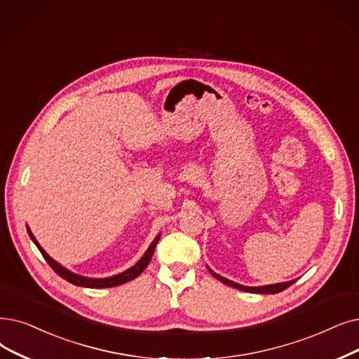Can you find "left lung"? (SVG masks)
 Instances as JSON below:
<instances>
[{"mask_svg": "<svg viewBox=\"0 0 359 359\" xmlns=\"http://www.w3.org/2000/svg\"><path fill=\"white\" fill-rule=\"evenodd\" d=\"M208 270H210V273L217 278V280H220L222 283H224V285H227V286H230V287H235V289H239V290H243V292H249V293H270V294H274V293H278V292H282V290H285V289H287L289 286H292L296 280H290V282H283V283H276V285H266V286H243V285H239V283H236V282H231V280H229V278H226V277H223V276H220V274H217V273H214L210 267H208Z\"/></svg>", "mask_w": 359, "mask_h": 359, "instance_id": "8db88e82", "label": "left lung"}]
</instances>
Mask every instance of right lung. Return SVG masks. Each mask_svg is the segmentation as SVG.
Masks as SVG:
<instances>
[{
	"label": "right lung",
	"instance_id": "obj_1",
	"mask_svg": "<svg viewBox=\"0 0 359 359\" xmlns=\"http://www.w3.org/2000/svg\"><path fill=\"white\" fill-rule=\"evenodd\" d=\"M26 229H27V233H29L30 239H32V241H34V243L38 246V249L41 251L42 257L46 259V262L50 264L51 269H53V270H54L60 277H63L65 280H67V282H69V283H72V285L82 286V287H92V289L114 287V286H120V285H123V283L130 282V280L136 278L139 274H141V273L147 269V266H148L149 261H151V258H152V255H154L155 246H157V243H158V241H160V236H161V233H158L157 238H155V239L152 241V243L149 245V248H148L147 251H145L144 257H142L141 259H139V261L135 264L133 267L128 269L126 271H123V273H120V274L111 276V277L95 278V277H85V276H81V274H76V273H73V271L67 270L66 267L61 266V264H58L55 259H53L48 254H46V252L43 251V248H42V246L39 245V242L35 239L34 233L30 231V229H29L27 226H26Z\"/></svg>",
	"mask_w": 359,
	"mask_h": 359
}]
</instances>
